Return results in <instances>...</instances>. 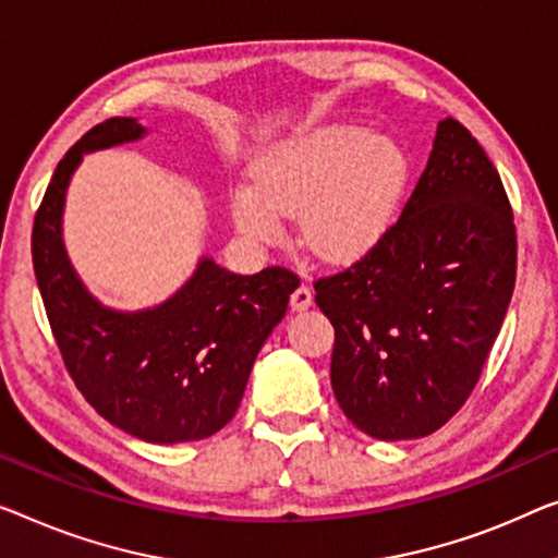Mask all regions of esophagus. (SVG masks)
<instances>
[{"label":"esophagus","instance_id":"esophagus-1","mask_svg":"<svg viewBox=\"0 0 558 558\" xmlns=\"http://www.w3.org/2000/svg\"><path fill=\"white\" fill-rule=\"evenodd\" d=\"M311 305H313V290L307 286H298L293 290V295H290V307L301 313V311H307Z\"/></svg>","mask_w":558,"mask_h":558}]
</instances>
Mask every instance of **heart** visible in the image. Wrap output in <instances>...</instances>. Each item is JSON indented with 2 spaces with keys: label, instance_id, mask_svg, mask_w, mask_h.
<instances>
[{
  "label": "heart",
  "instance_id": "heart-1",
  "mask_svg": "<svg viewBox=\"0 0 558 558\" xmlns=\"http://www.w3.org/2000/svg\"><path fill=\"white\" fill-rule=\"evenodd\" d=\"M409 174V155L393 137L359 122L318 124L257 157L255 185L232 190V220L247 238L270 240L282 232V215L301 213L313 253L353 260L393 226Z\"/></svg>",
  "mask_w": 558,
  "mask_h": 558
}]
</instances>
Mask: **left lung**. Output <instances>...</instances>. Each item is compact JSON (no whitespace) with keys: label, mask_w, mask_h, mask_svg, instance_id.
I'll use <instances>...</instances> for the list:
<instances>
[{"label":"left lung","mask_w":558,"mask_h":558,"mask_svg":"<svg viewBox=\"0 0 558 558\" xmlns=\"http://www.w3.org/2000/svg\"><path fill=\"white\" fill-rule=\"evenodd\" d=\"M513 282L517 228L501 178L459 120H440L396 226L315 282L336 328L330 386L348 421L378 440L444 426L484 371Z\"/></svg>","instance_id":"8db88e82"}]
</instances>
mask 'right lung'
Instances as JSON below:
<instances>
[{
  "label": "right lung",
  "instance_id": "add662e5",
  "mask_svg": "<svg viewBox=\"0 0 558 558\" xmlns=\"http://www.w3.org/2000/svg\"><path fill=\"white\" fill-rule=\"evenodd\" d=\"M145 135L135 118H112L62 157L37 210L32 260L54 340L87 403L147 444H182L218 434L235 415L298 278L286 268L235 276L203 255L185 286L160 305L114 311L99 303L66 255V190L87 153Z\"/></svg>",
  "mask_w": 558,
  "mask_h": 558
}]
</instances>
